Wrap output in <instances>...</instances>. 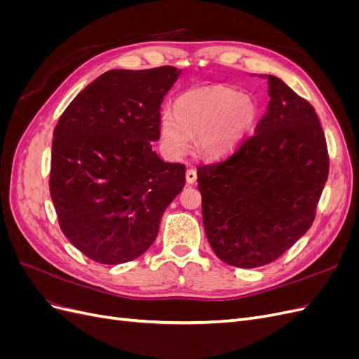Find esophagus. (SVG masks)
<instances>
[{"label":"esophagus","mask_w":359,"mask_h":359,"mask_svg":"<svg viewBox=\"0 0 359 359\" xmlns=\"http://www.w3.org/2000/svg\"><path fill=\"white\" fill-rule=\"evenodd\" d=\"M186 180H187L189 184H194V182H196V180H198V172H196V169H193V168L187 169V172H186Z\"/></svg>","instance_id":"obj_1"}]
</instances>
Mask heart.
Returning a JSON list of instances; mask_svg holds the SVG:
<instances>
[{"label": "heart", "mask_w": 359, "mask_h": 359, "mask_svg": "<svg viewBox=\"0 0 359 359\" xmlns=\"http://www.w3.org/2000/svg\"><path fill=\"white\" fill-rule=\"evenodd\" d=\"M257 104L247 94L227 86H210L182 94L173 114L160 118V137L172 156H181L198 136V148L208 157L231 153L252 133Z\"/></svg>", "instance_id": "heart-1"}]
</instances>
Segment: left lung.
Here are the masks:
<instances>
[{
    "label": "left lung",
    "instance_id": "1",
    "mask_svg": "<svg viewBox=\"0 0 359 359\" xmlns=\"http://www.w3.org/2000/svg\"><path fill=\"white\" fill-rule=\"evenodd\" d=\"M266 79L271 100L255 135L198 168L206 238L238 268L271 264L310 229L330 173L314 107L276 76Z\"/></svg>",
    "mask_w": 359,
    "mask_h": 359
}]
</instances>
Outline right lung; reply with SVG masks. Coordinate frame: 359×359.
I'll return each instance as SVG.
<instances>
[{
  "instance_id": "obj_1",
  "label": "right lung",
  "mask_w": 359,
  "mask_h": 359,
  "mask_svg": "<svg viewBox=\"0 0 359 359\" xmlns=\"http://www.w3.org/2000/svg\"><path fill=\"white\" fill-rule=\"evenodd\" d=\"M180 70H109L74 97L53 130L50 198L67 240L94 262H130L154 243L186 182L161 160L160 107Z\"/></svg>"
}]
</instances>
